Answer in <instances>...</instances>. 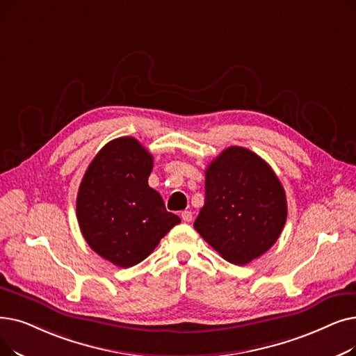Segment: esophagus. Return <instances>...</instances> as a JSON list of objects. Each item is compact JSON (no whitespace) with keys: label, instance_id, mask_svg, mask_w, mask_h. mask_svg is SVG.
Instances as JSON below:
<instances>
[{"label":"esophagus","instance_id":"1","mask_svg":"<svg viewBox=\"0 0 356 356\" xmlns=\"http://www.w3.org/2000/svg\"><path fill=\"white\" fill-rule=\"evenodd\" d=\"M180 216H181V220H183L184 222H191V221H192V212H191V211H183V212L180 213Z\"/></svg>","mask_w":356,"mask_h":356}]
</instances>
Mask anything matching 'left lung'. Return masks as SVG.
Listing matches in <instances>:
<instances>
[{
  "mask_svg": "<svg viewBox=\"0 0 356 356\" xmlns=\"http://www.w3.org/2000/svg\"><path fill=\"white\" fill-rule=\"evenodd\" d=\"M286 212L272 167L250 149L228 147L205 170V205L193 227L229 264L247 265L280 238Z\"/></svg>",
  "mask_w": 356,
  "mask_h": 356,
  "instance_id": "1",
  "label": "left lung"
}]
</instances>
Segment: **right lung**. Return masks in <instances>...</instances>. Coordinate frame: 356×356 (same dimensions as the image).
<instances>
[{"label":"right lung","mask_w":356,"mask_h":356,"mask_svg":"<svg viewBox=\"0 0 356 356\" xmlns=\"http://www.w3.org/2000/svg\"><path fill=\"white\" fill-rule=\"evenodd\" d=\"M152 156L132 136L107 143L90 163L76 195V220L88 245L119 268L148 257L180 222L148 186Z\"/></svg>","instance_id":"add662e5"}]
</instances>
